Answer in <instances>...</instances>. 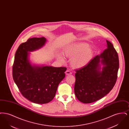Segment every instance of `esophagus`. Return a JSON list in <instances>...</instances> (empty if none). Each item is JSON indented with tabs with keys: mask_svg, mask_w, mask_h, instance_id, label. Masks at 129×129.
<instances>
[{
	"mask_svg": "<svg viewBox=\"0 0 129 129\" xmlns=\"http://www.w3.org/2000/svg\"><path fill=\"white\" fill-rule=\"evenodd\" d=\"M65 74H66V75H69L72 74V73L69 70H67L66 71V72H65Z\"/></svg>",
	"mask_w": 129,
	"mask_h": 129,
	"instance_id": "esophagus-1",
	"label": "esophagus"
}]
</instances>
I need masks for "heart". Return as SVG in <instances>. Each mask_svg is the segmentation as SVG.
I'll list each match as a JSON object with an SVG mask.
<instances>
[{"mask_svg": "<svg viewBox=\"0 0 129 129\" xmlns=\"http://www.w3.org/2000/svg\"><path fill=\"white\" fill-rule=\"evenodd\" d=\"M88 47L89 45L85 43L71 44L62 49V54L70 58V62L73 67L80 69L85 67L92 59L94 50ZM56 58L61 62L65 61L64 57L60 54L56 55Z\"/></svg>", "mask_w": 129, "mask_h": 129, "instance_id": "obj_1", "label": "heart"}]
</instances>
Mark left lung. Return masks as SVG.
Instances as JSON below:
<instances>
[{
  "label": "left lung",
  "mask_w": 129,
  "mask_h": 129,
  "mask_svg": "<svg viewBox=\"0 0 129 129\" xmlns=\"http://www.w3.org/2000/svg\"><path fill=\"white\" fill-rule=\"evenodd\" d=\"M106 41L107 48L103 53L95 56L85 67L76 71L74 90L76 98L83 103H91L103 98L116 84L118 56L113 45Z\"/></svg>",
  "instance_id": "obj_1"
}]
</instances>
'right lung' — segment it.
Segmentation results:
<instances>
[{"label": "right lung", "mask_w": 129, "mask_h": 129, "mask_svg": "<svg viewBox=\"0 0 129 129\" xmlns=\"http://www.w3.org/2000/svg\"><path fill=\"white\" fill-rule=\"evenodd\" d=\"M44 37L32 38L21 44L17 50L12 68L13 79L22 95L31 102L44 104L54 97L59 84L65 77L66 67L32 65L30 52L43 47Z\"/></svg>", "instance_id": "right-lung-1"}]
</instances>
